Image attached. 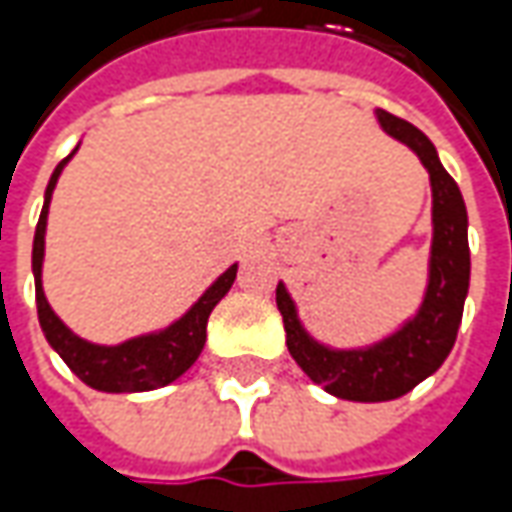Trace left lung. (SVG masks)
Here are the masks:
<instances>
[{
	"mask_svg": "<svg viewBox=\"0 0 512 512\" xmlns=\"http://www.w3.org/2000/svg\"><path fill=\"white\" fill-rule=\"evenodd\" d=\"M376 119L387 136L419 156L430 176L433 242L422 305L379 342L330 347L307 333L285 282L276 287V305L285 322L290 356L310 376V382L322 384L330 396L347 402H390L433 376L456 344L470 287L467 207L462 190L444 170L433 142L422 130L387 110H376Z\"/></svg>",
	"mask_w": 512,
	"mask_h": 512,
	"instance_id": "left-lung-1",
	"label": "left lung"
}]
</instances>
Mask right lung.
Wrapping results in <instances>:
<instances>
[{
  "label": "right lung",
  "mask_w": 512,
  "mask_h": 512,
  "mask_svg": "<svg viewBox=\"0 0 512 512\" xmlns=\"http://www.w3.org/2000/svg\"><path fill=\"white\" fill-rule=\"evenodd\" d=\"M76 150H79V145L73 148V153ZM73 153L68 159H62L53 170V176H50L48 187H45V205H42L36 236H33V282H36V310H39L42 333H45L50 347L62 356V362L68 364L70 370L93 390H102V393H145V390L165 387V384L176 382L187 367L199 359L207 339V316L213 313V307L219 305L225 299L227 290L233 287L239 265L227 267L225 273L207 287L205 293L187 307L176 322H170L162 330L142 333V336H133L128 342L119 344H96L76 336L53 313L48 296H45V287H42L50 196L56 190V182H59L65 165L73 159Z\"/></svg>",
  "instance_id": "1"
}]
</instances>
